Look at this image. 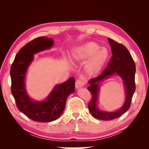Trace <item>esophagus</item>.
Returning a JSON list of instances; mask_svg holds the SVG:
<instances>
[{"label": "esophagus", "mask_w": 149, "mask_h": 149, "mask_svg": "<svg viewBox=\"0 0 149 149\" xmlns=\"http://www.w3.org/2000/svg\"><path fill=\"white\" fill-rule=\"evenodd\" d=\"M84 84H85V83L84 81H82L81 79H77L76 81H75V87H76L77 89H79V88L84 86Z\"/></svg>", "instance_id": "34e87169"}]
</instances>
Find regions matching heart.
Segmentation results:
<instances>
[{"label":"heart","mask_w":149,"mask_h":149,"mask_svg":"<svg viewBox=\"0 0 149 149\" xmlns=\"http://www.w3.org/2000/svg\"><path fill=\"white\" fill-rule=\"evenodd\" d=\"M109 57V51L94 42L85 44L75 50L73 59L79 62H85L86 71L90 75H95L102 69Z\"/></svg>","instance_id":"b5f03b06"}]
</instances>
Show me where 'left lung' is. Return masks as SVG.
<instances>
[{"label": "left lung", "instance_id": "left-lung-1", "mask_svg": "<svg viewBox=\"0 0 149 149\" xmlns=\"http://www.w3.org/2000/svg\"><path fill=\"white\" fill-rule=\"evenodd\" d=\"M108 41L111 45L112 56L101 74L89 81L90 85L87 87V89L92 95L91 99L88 104L91 114L97 119L102 120H114L129 110L135 91V64L129 50L122 44L118 43L112 39L108 38ZM115 73L119 74L125 81L126 89V99L125 105L115 113L101 112L95 107L99 88L97 83Z\"/></svg>", "mask_w": 149, "mask_h": 149}]
</instances>
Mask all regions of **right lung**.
Segmentation results:
<instances>
[{
	"label": "right lung",
	"instance_id": "right-lung-1",
	"mask_svg": "<svg viewBox=\"0 0 149 149\" xmlns=\"http://www.w3.org/2000/svg\"><path fill=\"white\" fill-rule=\"evenodd\" d=\"M53 40L39 37L22 48L16 55L10 68L11 92L17 108L30 119L39 122H49L58 118L64 111L68 95L75 91V79L70 77L63 84L56 85L48 99L42 102H34L27 95L24 78L33 54L50 49Z\"/></svg>",
	"mask_w": 149,
	"mask_h": 149
}]
</instances>
